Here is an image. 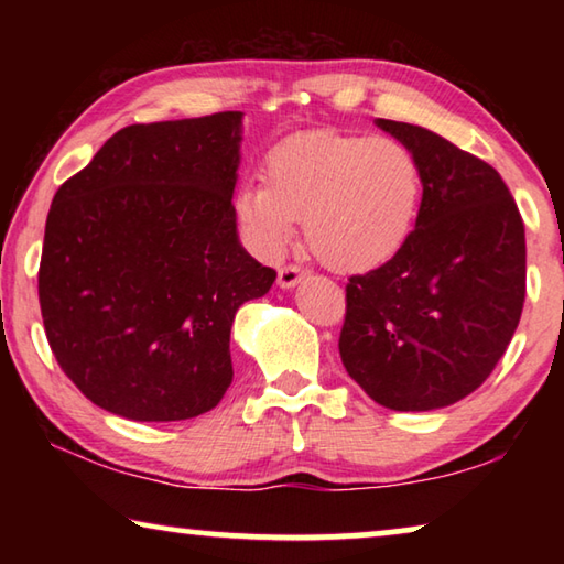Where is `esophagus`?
<instances>
[{
	"label": "esophagus",
	"mask_w": 564,
	"mask_h": 564,
	"mask_svg": "<svg viewBox=\"0 0 564 564\" xmlns=\"http://www.w3.org/2000/svg\"><path fill=\"white\" fill-rule=\"evenodd\" d=\"M303 275L305 273L299 269V265H283V269L279 271V285L281 289H293V285L301 283Z\"/></svg>",
	"instance_id": "1"
}]
</instances>
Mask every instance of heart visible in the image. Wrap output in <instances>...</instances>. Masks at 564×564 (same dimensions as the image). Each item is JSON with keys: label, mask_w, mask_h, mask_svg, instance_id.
Instances as JSON below:
<instances>
[{"label": "heart", "mask_w": 564, "mask_h": 564, "mask_svg": "<svg viewBox=\"0 0 564 564\" xmlns=\"http://www.w3.org/2000/svg\"><path fill=\"white\" fill-rule=\"evenodd\" d=\"M423 206L413 151L390 137L316 131L265 159V186L246 184L236 214L263 256L283 253L295 221L318 259L343 273L376 271L403 251Z\"/></svg>", "instance_id": "1"}]
</instances>
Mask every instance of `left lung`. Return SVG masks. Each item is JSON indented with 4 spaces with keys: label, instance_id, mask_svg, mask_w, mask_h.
Listing matches in <instances>:
<instances>
[{
    "label": "left lung",
    "instance_id": "8db88e82",
    "mask_svg": "<svg viewBox=\"0 0 564 564\" xmlns=\"http://www.w3.org/2000/svg\"><path fill=\"white\" fill-rule=\"evenodd\" d=\"M413 151L423 206L393 261L346 285L338 350L390 410H437L485 383L524 303V226L498 171L435 131L376 121Z\"/></svg>",
    "mask_w": 564,
    "mask_h": 564
}]
</instances>
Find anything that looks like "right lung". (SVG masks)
Here are the masks:
<instances>
[{
  "label": "right lung",
  "mask_w": 564,
  "mask_h": 564,
  "mask_svg": "<svg viewBox=\"0 0 564 564\" xmlns=\"http://www.w3.org/2000/svg\"><path fill=\"white\" fill-rule=\"evenodd\" d=\"M241 119L133 123L56 191L40 263L46 340L113 415L188 420L231 386L236 311L275 281L236 231Z\"/></svg>",
  "instance_id": "1"
}]
</instances>
